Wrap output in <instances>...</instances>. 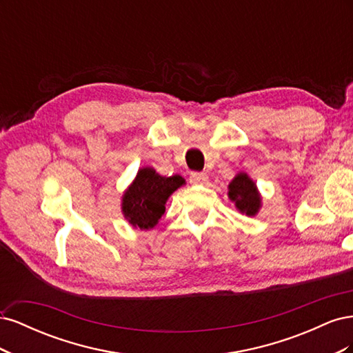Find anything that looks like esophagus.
<instances>
[{
	"label": "esophagus",
	"mask_w": 353,
	"mask_h": 353,
	"mask_svg": "<svg viewBox=\"0 0 353 353\" xmlns=\"http://www.w3.org/2000/svg\"><path fill=\"white\" fill-rule=\"evenodd\" d=\"M190 183L191 184H206L208 175L203 172H191L190 174Z\"/></svg>",
	"instance_id": "34e87169"
}]
</instances>
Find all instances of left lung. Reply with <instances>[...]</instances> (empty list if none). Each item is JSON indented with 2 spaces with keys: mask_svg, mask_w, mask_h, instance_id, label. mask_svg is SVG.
Here are the masks:
<instances>
[{
  "mask_svg": "<svg viewBox=\"0 0 353 353\" xmlns=\"http://www.w3.org/2000/svg\"><path fill=\"white\" fill-rule=\"evenodd\" d=\"M228 190L230 199L236 201V206L240 212L249 216H253L258 213L261 208V197L254 183L248 175L239 174L231 181Z\"/></svg>",
  "mask_w": 353,
  "mask_h": 353,
  "instance_id": "8db88e82",
  "label": "left lung"
}]
</instances>
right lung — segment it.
Instances as JSON below:
<instances>
[{
    "label": "right lung",
    "instance_id": "add662e5",
    "mask_svg": "<svg viewBox=\"0 0 353 353\" xmlns=\"http://www.w3.org/2000/svg\"><path fill=\"white\" fill-rule=\"evenodd\" d=\"M185 181L179 175L160 176L152 168L138 172L132 185L126 190L122 201L125 218L135 228H153L165 213L168 197Z\"/></svg>",
    "mask_w": 353,
    "mask_h": 353
}]
</instances>
